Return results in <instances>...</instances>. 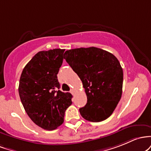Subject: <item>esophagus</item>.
Returning <instances> with one entry per match:
<instances>
[{
    "label": "esophagus",
    "mask_w": 151,
    "mask_h": 151,
    "mask_svg": "<svg viewBox=\"0 0 151 151\" xmlns=\"http://www.w3.org/2000/svg\"><path fill=\"white\" fill-rule=\"evenodd\" d=\"M70 92L71 93V94H72V95H74V93H75V91H74L73 89H71Z\"/></svg>",
    "instance_id": "obj_1"
}]
</instances>
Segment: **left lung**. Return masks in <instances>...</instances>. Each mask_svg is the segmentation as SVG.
<instances>
[{
	"label": "left lung",
	"instance_id": "8db88e82",
	"mask_svg": "<svg viewBox=\"0 0 151 151\" xmlns=\"http://www.w3.org/2000/svg\"><path fill=\"white\" fill-rule=\"evenodd\" d=\"M64 55L87 96V103L79 109L81 116L91 122L107 119L122 96L123 73L117 58L96 47L71 49Z\"/></svg>",
	"mask_w": 151,
	"mask_h": 151
}]
</instances>
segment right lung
<instances>
[{"label":"right lung","mask_w":151,"mask_h":151,"mask_svg":"<svg viewBox=\"0 0 151 151\" xmlns=\"http://www.w3.org/2000/svg\"><path fill=\"white\" fill-rule=\"evenodd\" d=\"M64 49L40 51L23 68L19 81L20 98L25 112L37 126L52 130L63 123L72 95L60 91L57 74Z\"/></svg>","instance_id":"add662e5"}]
</instances>
